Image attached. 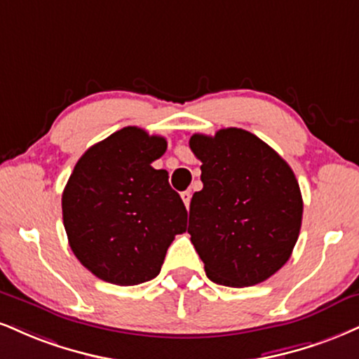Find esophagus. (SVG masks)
Returning <instances> with one entry per match:
<instances>
[{
	"instance_id": "esophagus-1",
	"label": "esophagus",
	"mask_w": 359,
	"mask_h": 359,
	"mask_svg": "<svg viewBox=\"0 0 359 359\" xmlns=\"http://www.w3.org/2000/svg\"><path fill=\"white\" fill-rule=\"evenodd\" d=\"M180 197H182L185 207H187V209H189V205H191V197H192V194L189 192V191H185V192L180 194Z\"/></svg>"
}]
</instances>
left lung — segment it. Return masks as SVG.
Listing matches in <instances>:
<instances>
[{"label": "left lung", "instance_id": "1", "mask_svg": "<svg viewBox=\"0 0 359 359\" xmlns=\"http://www.w3.org/2000/svg\"><path fill=\"white\" fill-rule=\"evenodd\" d=\"M202 162V191L189 210V234L207 278L222 286L262 283L287 262L299 237L303 197L294 172L243 128L189 140Z\"/></svg>", "mask_w": 359, "mask_h": 359}]
</instances>
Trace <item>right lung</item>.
<instances>
[{"mask_svg": "<svg viewBox=\"0 0 359 359\" xmlns=\"http://www.w3.org/2000/svg\"><path fill=\"white\" fill-rule=\"evenodd\" d=\"M167 140L125 127L90 147L62 196L63 226L76 259L98 279L135 286L161 273L187 210L152 162Z\"/></svg>", "mask_w": 359, "mask_h": 359, "instance_id": "right-lung-1", "label": "right lung"}]
</instances>
